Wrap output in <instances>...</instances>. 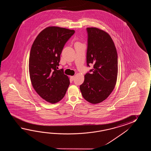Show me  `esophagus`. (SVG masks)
Returning a JSON list of instances; mask_svg holds the SVG:
<instances>
[{"mask_svg":"<svg viewBox=\"0 0 151 151\" xmlns=\"http://www.w3.org/2000/svg\"><path fill=\"white\" fill-rule=\"evenodd\" d=\"M74 78H75L74 76H71V77H70V79H71V80H73L74 79Z\"/></svg>","mask_w":151,"mask_h":151,"instance_id":"esophagus-1","label":"esophagus"}]
</instances>
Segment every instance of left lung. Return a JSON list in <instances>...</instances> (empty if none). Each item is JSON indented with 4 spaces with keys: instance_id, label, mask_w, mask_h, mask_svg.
<instances>
[{
    "instance_id": "obj_1",
    "label": "left lung",
    "mask_w": 151,
    "mask_h": 151,
    "mask_svg": "<svg viewBox=\"0 0 151 151\" xmlns=\"http://www.w3.org/2000/svg\"><path fill=\"white\" fill-rule=\"evenodd\" d=\"M87 65L93 64L91 73L85 75L80 90L83 98L92 104L107 98L116 86L118 76V55L111 36L103 29L87 27Z\"/></svg>"
}]
</instances>
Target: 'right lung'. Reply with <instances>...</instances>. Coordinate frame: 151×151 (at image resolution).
I'll return each mask as SVG.
<instances>
[{"instance_id": "1", "label": "right lung", "mask_w": 151, "mask_h": 151, "mask_svg": "<svg viewBox=\"0 0 151 151\" xmlns=\"http://www.w3.org/2000/svg\"><path fill=\"white\" fill-rule=\"evenodd\" d=\"M74 32L49 26L39 33L31 47L29 69L32 86L39 96L52 104L64 98L70 85L69 78L58 66L65 44Z\"/></svg>"}]
</instances>
